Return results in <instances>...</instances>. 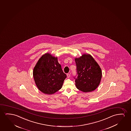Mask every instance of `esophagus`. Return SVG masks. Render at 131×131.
<instances>
[{
  "label": "esophagus",
  "mask_w": 131,
  "mask_h": 131,
  "mask_svg": "<svg viewBox=\"0 0 131 131\" xmlns=\"http://www.w3.org/2000/svg\"><path fill=\"white\" fill-rule=\"evenodd\" d=\"M67 77L68 78H69L70 77V74H67Z\"/></svg>",
  "instance_id": "obj_1"
}]
</instances>
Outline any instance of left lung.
Segmentation results:
<instances>
[{
	"label": "left lung",
	"instance_id": "left-lung-1",
	"mask_svg": "<svg viewBox=\"0 0 131 131\" xmlns=\"http://www.w3.org/2000/svg\"><path fill=\"white\" fill-rule=\"evenodd\" d=\"M75 61L78 76L74 78L77 89L84 92L95 90L99 85L102 77L99 64L89 54L75 58Z\"/></svg>",
	"mask_w": 131,
	"mask_h": 131
}]
</instances>
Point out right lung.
<instances>
[{"label": "right lung", "mask_w": 131, "mask_h": 131, "mask_svg": "<svg viewBox=\"0 0 131 131\" xmlns=\"http://www.w3.org/2000/svg\"><path fill=\"white\" fill-rule=\"evenodd\" d=\"M33 77L39 90L50 95L61 89L67 75L63 72L57 57L47 53L39 58L35 65Z\"/></svg>", "instance_id": "right-lung-1"}]
</instances>
